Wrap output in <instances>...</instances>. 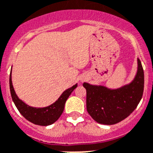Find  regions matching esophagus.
I'll list each match as a JSON object with an SVG mask.
<instances>
[{
	"label": "esophagus",
	"instance_id": "1",
	"mask_svg": "<svg viewBox=\"0 0 153 153\" xmlns=\"http://www.w3.org/2000/svg\"><path fill=\"white\" fill-rule=\"evenodd\" d=\"M81 80H82V81H84V79H81Z\"/></svg>",
	"mask_w": 153,
	"mask_h": 153
}]
</instances>
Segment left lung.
Wrapping results in <instances>:
<instances>
[{
  "label": "left lung",
  "mask_w": 153,
  "mask_h": 153,
  "mask_svg": "<svg viewBox=\"0 0 153 153\" xmlns=\"http://www.w3.org/2000/svg\"><path fill=\"white\" fill-rule=\"evenodd\" d=\"M87 91V110L97 123L113 125L127 118L137 108L144 91V71L137 59L135 77L128 84L110 89L102 85L83 84Z\"/></svg>",
  "instance_id": "left-lung-1"
}]
</instances>
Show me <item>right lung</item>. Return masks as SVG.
Returning <instances> with one entry per match:
<instances>
[{"instance_id":"1","label":"right lung","mask_w":153,"mask_h":153,"mask_svg":"<svg viewBox=\"0 0 153 153\" xmlns=\"http://www.w3.org/2000/svg\"><path fill=\"white\" fill-rule=\"evenodd\" d=\"M9 84L11 98L18 110L27 120L40 126H48L58 120L63 113L65 102L72 92L77 87V84H76L71 88H68L67 90H65L61 94V96L58 98V100L48 106L36 108L28 105L17 96L11 81V71L10 74Z\"/></svg>"}]
</instances>
